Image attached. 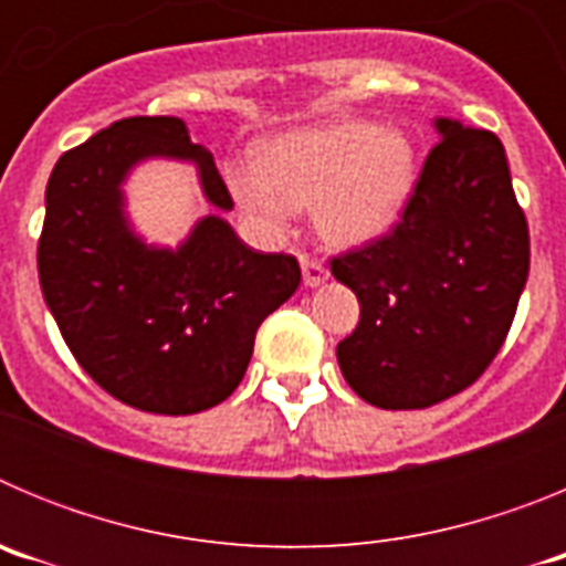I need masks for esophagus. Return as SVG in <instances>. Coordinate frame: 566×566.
<instances>
[{
    "mask_svg": "<svg viewBox=\"0 0 566 566\" xmlns=\"http://www.w3.org/2000/svg\"><path fill=\"white\" fill-rule=\"evenodd\" d=\"M300 269H303V286H306V289H317V286H323V283H326V280H328L326 266H323L319 260L306 258V254L300 258Z\"/></svg>",
    "mask_w": 566,
    "mask_h": 566,
    "instance_id": "esophagus-1",
    "label": "esophagus"
}]
</instances>
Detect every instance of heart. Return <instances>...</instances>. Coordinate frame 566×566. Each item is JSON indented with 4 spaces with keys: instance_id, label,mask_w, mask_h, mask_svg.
Returning <instances> with one entry per match:
<instances>
[{
    "instance_id": "b5f03b06",
    "label": "heart",
    "mask_w": 566,
    "mask_h": 566,
    "mask_svg": "<svg viewBox=\"0 0 566 566\" xmlns=\"http://www.w3.org/2000/svg\"><path fill=\"white\" fill-rule=\"evenodd\" d=\"M232 198L260 232H286L292 209L312 207L332 249L377 243L402 221L419 187V153L399 127L332 118L266 138L254 167H229Z\"/></svg>"
}]
</instances>
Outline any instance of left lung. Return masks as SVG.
Listing matches in <instances>:
<instances>
[{
  "label": "left lung",
  "instance_id": "8db88e82",
  "mask_svg": "<svg viewBox=\"0 0 566 566\" xmlns=\"http://www.w3.org/2000/svg\"><path fill=\"white\" fill-rule=\"evenodd\" d=\"M442 142L388 238L332 260L359 300L337 345L345 382L385 411L428 408L476 382L510 332L530 234L507 155L488 129L433 118Z\"/></svg>",
  "mask_w": 566,
  "mask_h": 566
}]
</instances>
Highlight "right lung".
Instances as JSON below:
<instances>
[{
  "mask_svg": "<svg viewBox=\"0 0 566 566\" xmlns=\"http://www.w3.org/2000/svg\"><path fill=\"white\" fill-rule=\"evenodd\" d=\"M147 160L189 163L213 212L178 248L149 244L123 184ZM232 198L184 118L135 115L70 149L50 172L39 283L84 371L138 411L187 417L247 374L258 326L297 292L292 254L254 252L223 212Z\"/></svg>",
  "mask_w": 566,
  "mask_h": 566,
  "instance_id": "right-lung-1",
  "label": "right lung"
}]
</instances>
